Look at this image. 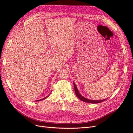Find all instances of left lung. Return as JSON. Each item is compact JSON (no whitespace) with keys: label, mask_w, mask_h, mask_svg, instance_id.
<instances>
[{"label":"left lung","mask_w":133,"mask_h":133,"mask_svg":"<svg viewBox=\"0 0 133 133\" xmlns=\"http://www.w3.org/2000/svg\"><path fill=\"white\" fill-rule=\"evenodd\" d=\"M73 84H74V90H75V93L77 96V97L80 99L82 101L84 102H86V103H93V104H97V103H102L104 101H105V100L107 99H103V100H90L89 99H87L86 98H84L83 95H82L81 94H80V92L78 89L77 87H76L75 84L74 83V82H73Z\"/></svg>","instance_id":"8db88e82"}]
</instances>
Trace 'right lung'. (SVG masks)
Instances as JSON below:
<instances>
[{"instance_id":"1","label":"right lung","mask_w":133,"mask_h":133,"mask_svg":"<svg viewBox=\"0 0 133 133\" xmlns=\"http://www.w3.org/2000/svg\"><path fill=\"white\" fill-rule=\"evenodd\" d=\"M48 97V96H46L45 98H43V99H40V100H37V102H38V101H41V100H44V99H46V98H47ZM36 101V102H37Z\"/></svg>"}]
</instances>
